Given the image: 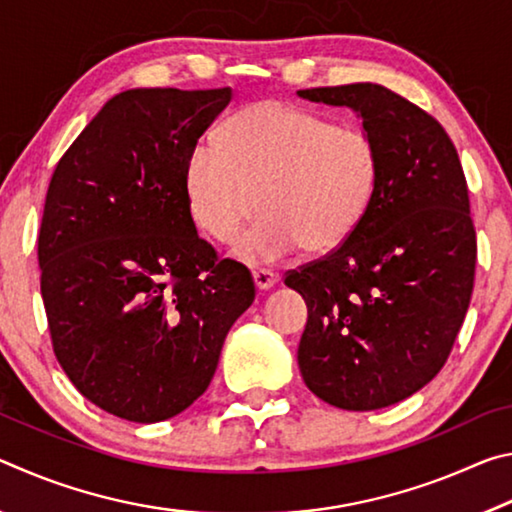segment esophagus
I'll list each match as a JSON object with an SVG mask.
<instances>
[{
  "label": "esophagus",
  "mask_w": 512,
  "mask_h": 512,
  "mask_svg": "<svg viewBox=\"0 0 512 512\" xmlns=\"http://www.w3.org/2000/svg\"><path fill=\"white\" fill-rule=\"evenodd\" d=\"M253 277H255V284L259 291H268L271 287H275V282H277V273L271 271V268H257Z\"/></svg>",
  "instance_id": "1"
}]
</instances>
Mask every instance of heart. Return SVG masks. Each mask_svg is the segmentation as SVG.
<instances>
[{"mask_svg":"<svg viewBox=\"0 0 512 512\" xmlns=\"http://www.w3.org/2000/svg\"><path fill=\"white\" fill-rule=\"evenodd\" d=\"M377 185V146L357 121H329L284 101H257L221 126L187 164L189 210L212 239L250 264L332 250L357 228Z\"/></svg>","mask_w":512,"mask_h":512,"instance_id":"1","label":"heart"}]
</instances>
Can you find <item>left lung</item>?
Listing matches in <instances>:
<instances>
[{
  "label": "left lung",
  "instance_id": "left-lung-1",
  "mask_svg": "<svg viewBox=\"0 0 512 512\" xmlns=\"http://www.w3.org/2000/svg\"><path fill=\"white\" fill-rule=\"evenodd\" d=\"M298 94L357 110L377 146L375 194L357 228L284 275L309 309L298 366L323 402L384 409L438 375L470 307L476 230L465 173L440 121L384 85Z\"/></svg>",
  "mask_w": 512,
  "mask_h": 512
}]
</instances>
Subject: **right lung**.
<instances>
[{
    "mask_svg": "<svg viewBox=\"0 0 512 512\" xmlns=\"http://www.w3.org/2000/svg\"><path fill=\"white\" fill-rule=\"evenodd\" d=\"M230 88H140L112 97L51 173L38 235L51 345L99 409L173 418L214 377L253 305L244 264L198 237L187 164Z\"/></svg>",
    "mask_w": 512,
    "mask_h": 512,
    "instance_id": "obj_1",
    "label": "right lung"
}]
</instances>
